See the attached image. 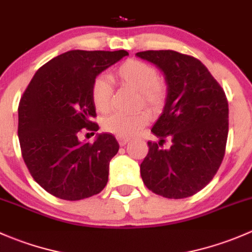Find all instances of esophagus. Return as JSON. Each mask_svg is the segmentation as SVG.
<instances>
[{
	"label": "esophagus",
	"instance_id": "obj_1",
	"mask_svg": "<svg viewBox=\"0 0 252 252\" xmlns=\"http://www.w3.org/2000/svg\"><path fill=\"white\" fill-rule=\"evenodd\" d=\"M118 142H119V145H121V146H126V145L129 142V140H128V139H126V138H118Z\"/></svg>",
	"mask_w": 252,
	"mask_h": 252
}]
</instances>
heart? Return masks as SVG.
Returning a JSON list of instances; mask_svg holds the SVG:
<instances>
[{"mask_svg":"<svg viewBox=\"0 0 252 252\" xmlns=\"http://www.w3.org/2000/svg\"><path fill=\"white\" fill-rule=\"evenodd\" d=\"M114 78L124 86L139 91V106L157 110L163 103L166 90L158 80V73L151 64L138 60H128L114 72ZM91 100L97 111L107 112L111 107L112 86L105 77H97L91 85ZM149 122V114L140 111L134 114L113 113L103 121V129L119 138L138 134Z\"/></svg>","mask_w":252,"mask_h":252,"instance_id":"1","label":"heart"}]
</instances>
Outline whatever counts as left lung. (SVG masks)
<instances>
[{"instance_id": "8db88e82", "label": "left lung", "mask_w": 252, "mask_h": 252, "mask_svg": "<svg viewBox=\"0 0 252 252\" xmlns=\"http://www.w3.org/2000/svg\"><path fill=\"white\" fill-rule=\"evenodd\" d=\"M136 57L163 74L167 97L151 131L149 154L140 164L149 190L168 199H184L204 189L224 157L228 101L220 84L196 58L172 50L144 51ZM166 138L171 147H161Z\"/></svg>"}]
</instances>
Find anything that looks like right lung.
I'll return each instance as SVG.
<instances>
[{
    "instance_id": "1",
    "label": "right lung",
    "mask_w": 252,
    "mask_h": 252,
    "mask_svg": "<svg viewBox=\"0 0 252 252\" xmlns=\"http://www.w3.org/2000/svg\"><path fill=\"white\" fill-rule=\"evenodd\" d=\"M129 53L73 50L42 65L20 98L18 138L35 182L62 200L77 201L102 191L119 144L112 134L94 144L79 140L81 129L97 131L91 85L100 73Z\"/></svg>"
}]
</instances>
